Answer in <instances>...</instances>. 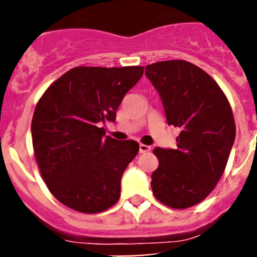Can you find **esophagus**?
Wrapping results in <instances>:
<instances>
[{"label": "esophagus", "instance_id": "obj_1", "mask_svg": "<svg viewBox=\"0 0 257 257\" xmlns=\"http://www.w3.org/2000/svg\"><path fill=\"white\" fill-rule=\"evenodd\" d=\"M139 151H140V153L149 152V151H151V147L147 146V145H144V144H140V145H139Z\"/></svg>", "mask_w": 257, "mask_h": 257}]
</instances>
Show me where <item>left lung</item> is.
I'll return each mask as SVG.
<instances>
[{
    "mask_svg": "<svg viewBox=\"0 0 257 257\" xmlns=\"http://www.w3.org/2000/svg\"><path fill=\"white\" fill-rule=\"evenodd\" d=\"M168 124L180 128L176 149L153 150L158 168L151 187L159 202L187 209L203 202L222 176L235 139L228 99L204 70L186 60L147 65Z\"/></svg>",
    "mask_w": 257,
    "mask_h": 257,
    "instance_id": "left-lung-1",
    "label": "left lung"
}]
</instances>
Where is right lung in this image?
<instances>
[{
    "mask_svg": "<svg viewBox=\"0 0 257 257\" xmlns=\"http://www.w3.org/2000/svg\"><path fill=\"white\" fill-rule=\"evenodd\" d=\"M143 75L144 66H77L38 100L31 122L35 158L61 204L96 214L118 202L120 178L139 144L105 137L98 123L116 119L123 96Z\"/></svg>",
    "mask_w": 257,
    "mask_h": 257,
    "instance_id": "add662e5",
    "label": "right lung"
}]
</instances>
